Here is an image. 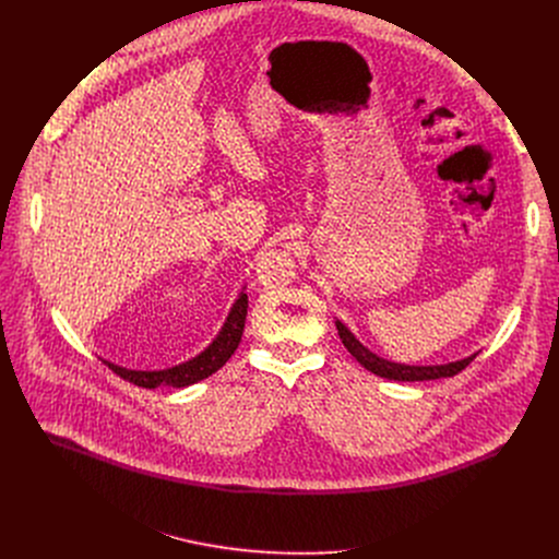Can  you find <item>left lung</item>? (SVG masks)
<instances>
[{"instance_id": "8db88e82", "label": "left lung", "mask_w": 559, "mask_h": 559, "mask_svg": "<svg viewBox=\"0 0 559 559\" xmlns=\"http://www.w3.org/2000/svg\"><path fill=\"white\" fill-rule=\"evenodd\" d=\"M336 330L338 336L343 341V345L347 347V352L371 373L386 378V380H397V382H416V380H438V378H451L455 373H460L462 369H466L471 365V360L475 358L468 356L464 360L457 362H449V365H436V367H412V365H397V362H389L384 358H378L376 354H371L367 347H362L354 334L336 321Z\"/></svg>"}]
</instances>
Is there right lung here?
Masks as SVG:
<instances>
[{
	"label": "right lung",
	"instance_id": "add662e5",
	"mask_svg": "<svg viewBox=\"0 0 559 559\" xmlns=\"http://www.w3.org/2000/svg\"><path fill=\"white\" fill-rule=\"evenodd\" d=\"M246 316H248V294L238 296V300L234 302L227 321L221 330V334L216 336V341L201 352L197 358L177 365L173 369H164V371H132V369H123L117 367L112 362H106L117 376H121L123 380L143 386V389H156L162 384L168 386H188L194 384L207 376H212L214 371H218L236 352L238 343H241L243 336V328H246Z\"/></svg>",
	"mask_w": 559,
	"mask_h": 559
}]
</instances>
